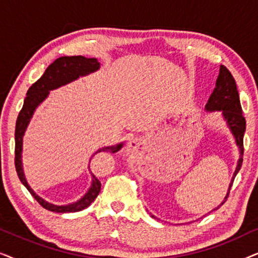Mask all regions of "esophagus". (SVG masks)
Here are the masks:
<instances>
[{
	"instance_id": "esophagus-1",
	"label": "esophagus",
	"mask_w": 258,
	"mask_h": 258,
	"mask_svg": "<svg viewBox=\"0 0 258 258\" xmlns=\"http://www.w3.org/2000/svg\"><path fill=\"white\" fill-rule=\"evenodd\" d=\"M139 141H137L136 139H134V140H130L129 142H128V146H126V150L128 151H130V153H132V151H134V150H136L137 149V147H139Z\"/></svg>"
}]
</instances>
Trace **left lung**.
<instances>
[{
  "mask_svg": "<svg viewBox=\"0 0 258 258\" xmlns=\"http://www.w3.org/2000/svg\"><path fill=\"white\" fill-rule=\"evenodd\" d=\"M206 110L221 111L222 117H223L225 124H227L229 130H230L232 136H234L235 143L239 151V158L237 161V164H236V169L234 171V175H232L230 184H229L228 192L220 206H217V208L214 209L216 210L227 201L235 176L237 175V172L242 167L243 150H244L243 149V136H244L245 133V118L242 115V108L241 103H239L237 87H236L234 77H232L230 72L224 66L220 67V74H218V77L216 80V87H215L213 94L210 95L209 100H208V103L206 104ZM151 217L156 218L154 215H151Z\"/></svg>",
  "mask_w": 258,
  "mask_h": 258,
  "instance_id": "1",
  "label": "left lung"
}]
</instances>
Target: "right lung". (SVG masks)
<instances>
[{"instance_id": "1", "label": "right lung", "mask_w": 258, "mask_h": 258, "mask_svg": "<svg viewBox=\"0 0 258 258\" xmlns=\"http://www.w3.org/2000/svg\"><path fill=\"white\" fill-rule=\"evenodd\" d=\"M101 64L98 63L96 58H87L84 56H62L57 59H55L50 66L45 69L43 75L41 79L35 82L33 86L29 88L27 93V97L24 98L23 107L21 109L19 117L16 121L15 128V167L17 175H19L20 181L22 184L26 186L34 199L41 204L42 207L45 208L47 210L54 211V213H75L86 209L94 202L101 190V182L95 177V175L90 171V167H88L91 175V184L87 192L77 200L76 202L69 204H54L49 201L42 199L40 195H37L28 183L26 175L23 170L22 163V149H23V136L26 134V130L29 125V123L33 118V116L36 111L38 105L43 102L45 98L49 96V93L51 90L58 89L63 86L74 82V81L79 80L80 77H84L90 75L100 69ZM123 147V142L116 144V146L103 147L97 149L93 154L96 155L101 151H109V153H117V151ZM91 156V158H93ZM90 158V161H91Z\"/></svg>"}]
</instances>
